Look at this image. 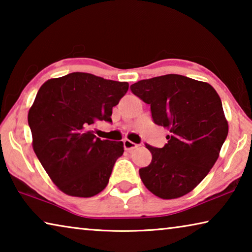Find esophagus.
<instances>
[{"label":"esophagus","mask_w":252,"mask_h":252,"mask_svg":"<svg viewBox=\"0 0 252 252\" xmlns=\"http://www.w3.org/2000/svg\"><path fill=\"white\" fill-rule=\"evenodd\" d=\"M123 147H125V149H126V151H132V150H134V149L138 148L139 146L136 143L130 141V140L126 139L125 141H123Z\"/></svg>","instance_id":"1"}]
</instances>
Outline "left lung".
Returning <instances> with one entry per match:
<instances>
[{"label": "left lung", "mask_w": 252, "mask_h": 252, "mask_svg": "<svg viewBox=\"0 0 252 252\" xmlns=\"http://www.w3.org/2000/svg\"><path fill=\"white\" fill-rule=\"evenodd\" d=\"M131 91L150 104L156 125L167 129L163 148L146 144L151 163L139 170L147 189L161 199L189 193L218 160L228 135V121L210 84L179 74L141 80Z\"/></svg>", "instance_id": "1"}]
</instances>
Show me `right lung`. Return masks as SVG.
<instances>
[{
  "label": "right lung",
  "instance_id": "1",
  "mask_svg": "<svg viewBox=\"0 0 252 252\" xmlns=\"http://www.w3.org/2000/svg\"><path fill=\"white\" fill-rule=\"evenodd\" d=\"M127 89V82L83 72L42 84L28 114L32 147L62 192L90 198L108 186L123 142L96 138L92 126L97 120L112 122V108Z\"/></svg>",
  "mask_w": 252,
  "mask_h": 252
}]
</instances>
